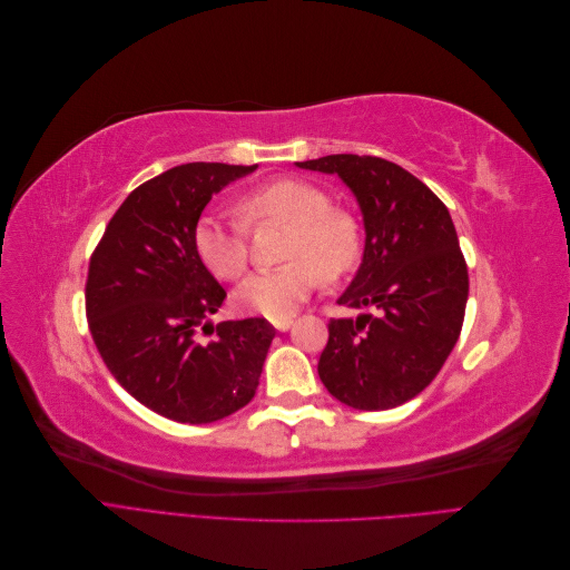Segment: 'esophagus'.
Wrapping results in <instances>:
<instances>
[{
  "label": "esophagus",
  "instance_id": "34e87169",
  "mask_svg": "<svg viewBox=\"0 0 570 570\" xmlns=\"http://www.w3.org/2000/svg\"><path fill=\"white\" fill-rule=\"evenodd\" d=\"M273 327L278 333H287L289 327H292V318H278V321H273Z\"/></svg>",
  "mask_w": 570,
  "mask_h": 570
}]
</instances>
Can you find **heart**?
Masks as SVG:
<instances>
[{"mask_svg": "<svg viewBox=\"0 0 570 570\" xmlns=\"http://www.w3.org/2000/svg\"><path fill=\"white\" fill-rule=\"evenodd\" d=\"M237 214L249 228L266 220L289 226L285 239L289 264L252 273L233 292L237 312L243 314L287 318L312 295L318 275L337 281L361 256L356 218L331 206L325 189L306 180L281 178L256 187L237 202ZM193 245L202 264L220 281H235L247 268V228L237 220L216 214L202 216L195 223Z\"/></svg>", "mask_w": 570, "mask_h": 570, "instance_id": "heart-1", "label": "heart"}]
</instances>
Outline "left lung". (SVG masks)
I'll use <instances>...</instances> for the list:
<instances>
[{
	"label": "left lung",
	"mask_w": 570,
	"mask_h": 570,
	"mask_svg": "<svg viewBox=\"0 0 570 570\" xmlns=\"http://www.w3.org/2000/svg\"><path fill=\"white\" fill-rule=\"evenodd\" d=\"M297 166L352 189L366 243L337 302L377 312L327 323L321 381L358 411L400 406L433 383L463 325L469 271L450 209L409 170L377 157L331 154Z\"/></svg>",
	"instance_id": "left-lung-1"
}]
</instances>
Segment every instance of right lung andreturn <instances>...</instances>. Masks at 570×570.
<instances>
[{"mask_svg": "<svg viewBox=\"0 0 570 570\" xmlns=\"http://www.w3.org/2000/svg\"><path fill=\"white\" fill-rule=\"evenodd\" d=\"M258 166L183 164L120 204L90 258L85 306L107 368L130 396L178 423H214L252 402L275 337L266 318L209 325L226 289L202 264L193 230L223 187Z\"/></svg>", "mask_w": 570, "mask_h": 570, "instance_id": "right-lung-1", "label": "right lung"}]
</instances>
